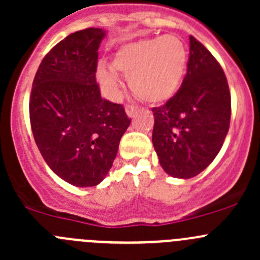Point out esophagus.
<instances>
[{"label":"esophagus","mask_w":260,"mask_h":260,"mask_svg":"<svg viewBox=\"0 0 260 260\" xmlns=\"http://www.w3.org/2000/svg\"><path fill=\"white\" fill-rule=\"evenodd\" d=\"M136 112H137V107L136 106H132V104H127L125 106V113H127L128 117L132 118L136 114Z\"/></svg>","instance_id":"34e87169"}]
</instances>
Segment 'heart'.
<instances>
[{
    "mask_svg": "<svg viewBox=\"0 0 260 260\" xmlns=\"http://www.w3.org/2000/svg\"><path fill=\"white\" fill-rule=\"evenodd\" d=\"M112 70L96 72L104 90L114 94L119 86L115 73L129 78L131 90L149 104L166 103L176 95L186 74L187 49L175 35L154 36L124 44L114 52Z\"/></svg>",
    "mask_w": 260,
    "mask_h": 260,
    "instance_id": "obj_1",
    "label": "heart"
}]
</instances>
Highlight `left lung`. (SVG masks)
Returning a JSON list of instances; mask_svg holds the SVG:
<instances>
[{"mask_svg": "<svg viewBox=\"0 0 260 260\" xmlns=\"http://www.w3.org/2000/svg\"><path fill=\"white\" fill-rule=\"evenodd\" d=\"M152 112V143L166 174L191 179L214 161L229 131L232 99L224 70L193 36L181 88Z\"/></svg>", "mask_w": 260, "mask_h": 260, "instance_id": "left-lung-1", "label": "left lung"}]
</instances>
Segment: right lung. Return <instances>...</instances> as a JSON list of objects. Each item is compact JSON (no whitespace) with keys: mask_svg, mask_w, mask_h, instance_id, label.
Wrapping results in <instances>:
<instances>
[{"mask_svg":"<svg viewBox=\"0 0 260 260\" xmlns=\"http://www.w3.org/2000/svg\"><path fill=\"white\" fill-rule=\"evenodd\" d=\"M106 31L89 27L55 45L41 61L30 95L36 146L60 179L96 186L108 175L131 119L101 96L95 79Z\"/></svg>","mask_w":260,"mask_h":260,"instance_id":"right-lung-1","label":"right lung"}]
</instances>
